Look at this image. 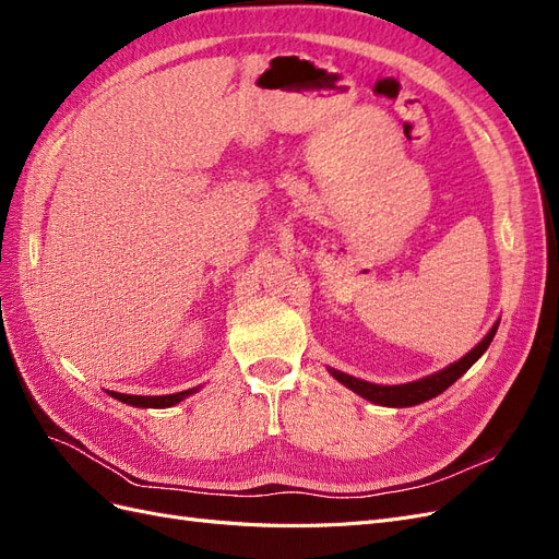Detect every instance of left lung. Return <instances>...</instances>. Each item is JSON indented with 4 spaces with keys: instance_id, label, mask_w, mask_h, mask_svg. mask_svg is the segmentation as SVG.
<instances>
[{
    "instance_id": "obj_1",
    "label": "left lung",
    "mask_w": 559,
    "mask_h": 559,
    "mask_svg": "<svg viewBox=\"0 0 559 559\" xmlns=\"http://www.w3.org/2000/svg\"><path fill=\"white\" fill-rule=\"evenodd\" d=\"M497 329H499V319L495 321V326L487 331V335L483 337V341L476 347H473L468 354H464L460 361H454V364L445 366L443 370H436V373H431L427 378L413 380V382L376 384V382H366L361 378L347 376V373H343V370H335V368H329V373L337 382L345 384L347 389H352L354 394H359L361 399H366L370 403L386 405V408H411V405L425 403V401H429V399H433L438 394H443L450 384H454L456 380H460L466 373V370L483 357L485 349L489 347V343H492Z\"/></svg>"
}]
</instances>
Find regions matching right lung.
Returning <instances> with one entry per match:
<instances>
[{"instance_id": "obj_1", "label": "right lung", "mask_w": 559, "mask_h": 559, "mask_svg": "<svg viewBox=\"0 0 559 559\" xmlns=\"http://www.w3.org/2000/svg\"><path fill=\"white\" fill-rule=\"evenodd\" d=\"M198 389L200 386H191V389H183V392L165 394V396H134V394H118V392H107V394L118 399L121 403L134 405V408H173V405H177L183 399H189L191 394H195Z\"/></svg>"}]
</instances>
